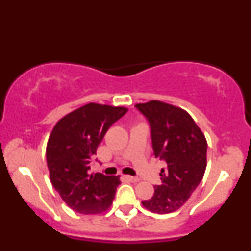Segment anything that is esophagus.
Segmentation results:
<instances>
[{
    "instance_id": "1",
    "label": "esophagus",
    "mask_w": 251,
    "mask_h": 251,
    "mask_svg": "<svg viewBox=\"0 0 251 251\" xmlns=\"http://www.w3.org/2000/svg\"><path fill=\"white\" fill-rule=\"evenodd\" d=\"M126 179L128 180V181H130V182H134V183H136V182H138V181H139L138 177H136V176H126Z\"/></svg>"
}]
</instances>
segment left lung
<instances>
[{
	"label": "left lung",
	"instance_id": "obj_1",
	"mask_svg": "<svg viewBox=\"0 0 251 251\" xmlns=\"http://www.w3.org/2000/svg\"><path fill=\"white\" fill-rule=\"evenodd\" d=\"M150 126L153 154L167 163L161 184L145 200L150 212L168 214L179 209L202 181L206 169L207 143L193 118L180 107L160 101L136 104Z\"/></svg>",
	"mask_w": 251,
	"mask_h": 251
}]
</instances>
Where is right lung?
Returning a JSON list of instances; mask_svg holds the SVG:
<instances>
[{
  "label": "right lung",
  "mask_w": 251,
  "mask_h": 251,
  "mask_svg": "<svg viewBox=\"0 0 251 251\" xmlns=\"http://www.w3.org/2000/svg\"><path fill=\"white\" fill-rule=\"evenodd\" d=\"M127 108L89 103L62 117L49 136L46 158L50 181L74 211L99 214L111 206L118 176L91 173L97 149L107 129Z\"/></svg>",
  "instance_id": "obj_1"
}]
</instances>
